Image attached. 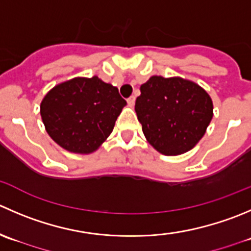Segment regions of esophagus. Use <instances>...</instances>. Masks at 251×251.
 I'll return each instance as SVG.
<instances>
[{
    "instance_id": "34e87169",
    "label": "esophagus",
    "mask_w": 251,
    "mask_h": 251,
    "mask_svg": "<svg viewBox=\"0 0 251 251\" xmlns=\"http://www.w3.org/2000/svg\"><path fill=\"white\" fill-rule=\"evenodd\" d=\"M135 101H136V98H135V97H130V98H128L127 99V104H128V105H130V106H133V105H135Z\"/></svg>"
}]
</instances>
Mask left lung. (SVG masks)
Here are the masks:
<instances>
[{"instance_id":"obj_1","label":"left lung","mask_w":251,"mask_h":251,"mask_svg":"<svg viewBox=\"0 0 251 251\" xmlns=\"http://www.w3.org/2000/svg\"><path fill=\"white\" fill-rule=\"evenodd\" d=\"M135 110L146 140L164 155L193 150L213 118V103L198 83L152 76L141 86Z\"/></svg>"}]
</instances>
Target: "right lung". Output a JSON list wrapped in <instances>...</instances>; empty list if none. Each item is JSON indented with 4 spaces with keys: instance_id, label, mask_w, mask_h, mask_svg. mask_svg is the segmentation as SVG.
Wrapping results in <instances>:
<instances>
[{
    "instance_id": "1",
    "label": "right lung",
    "mask_w": 251,
    "mask_h": 251,
    "mask_svg": "<svg viewBox=\"0 0 251 251\" xmlns=\"http://www.w3.org/2000/svg\"><path fill=\"white\" fill-rule=\"evenodd\" d=\"M126 105L119 89L97 76L56 84L40 103L46 132L60 147L89 154L105 142Z\"/></svg>"
}]
</instances>
